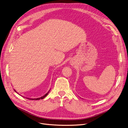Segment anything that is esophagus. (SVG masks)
I'll return each instance as SVG.
<instances>
[{
	"mask_svg": "<svg viewBox=\"0 0 128 128\" xmlns=\"http://www.w3.org/2000/svg\"><path fill=\"white\" fill-rule=\"evenodd\" d=\"M70 64H71V65H72V64H73V62H70Z\"/></svg>",
	"mask_w": 128,
	"mask_h": 128,
	"instance_id": "34e87169",
	"label": "esophagus"
}]
</instances>
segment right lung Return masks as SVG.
Listing matches in <instances>:
<instances>
[{
  "mask_svg": "<svg viewBox=\"0 0 128 128\" xmlns=\"http://www.w3.org/2000/svg\"><path fill=\"white\" fill-rule=\"evenodd\" d=\"M50 90L46 94H45V95H44L43 96H42V97H40V98H27V99H31V100H39V99H43L44 98H45L47 95H48V92H50ZM14 91L16 92V91L14 90Z\"/></svg>",
  "mask_w": 128,
  "mask_h": 128,
  "instance_id": "right-lung-1",
  "label": "right lung"
}]
</instances>
